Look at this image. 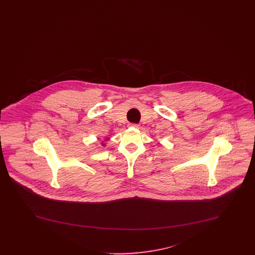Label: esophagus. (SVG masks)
Listing matches in <instances>:
<instances>
[{"instance_id": "esophagus-1", "label": "esophagus", "mask_w": 255, "mask_h": 255, "mask_svg": "<svg viewBox=\"0 0 255 255\" xmlns=\"http://www.w3.org/2000/svg\"><path fill=\"white\" fill-rule=\"evenodd\" d=\"M138 124H134V123H133V124H131V127H133V128H138Z\"/></svg>"}]
</instances>
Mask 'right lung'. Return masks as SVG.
Here are the masks:
<instances>
[{"mask_svg": "<svg viewBox=\"0 0 255 255\" xmlns=\"http://www.w3.org/2000/svg\"><path fill=\"white\" fill-rule=\"evenodd\" d=\"M109 139V136H107V135H106V136H105V138H104V141H103V142H101V144H102V146H105V144H106V142H107V141H108Z\"/></svg>", "mask_w": 255, "mask_h": 255, "instance_id": "add662e5", "label": "right lung"}]
</instances>
